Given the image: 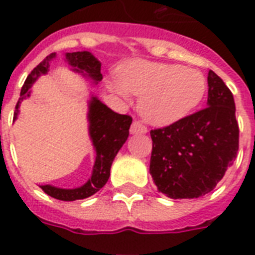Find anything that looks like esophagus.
<instances>
[{
    "label": "esophagus",
    "mask_w": 255,
    "mask_h": 255,
    "mask_svg": "<svg viewBox=\"0 0 255 255\" xmlns=\"http://www.w3.org/2000/svg\"><path fill=\"white\" fill-rule=\"evenodd\" d=\"M129 131H131L132 135H141V133H147L148 129L143 123H140L139 120H135V122L132 123Z\"/></svg>",
    "instance_id": "esophagus-1"
}]
</instances>
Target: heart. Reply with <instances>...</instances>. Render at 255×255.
<instances>
[{
    "instance_id": "b5f03b06",
    "label": "heart",
    "mask_w": 255,
    "mask_h": 255,
    "mask_svg": "<svg viewBox=\"0 0 255 255\" xmlns=\"http://www.w3.org/2000/svg\"><path fill=\"white\" fill-rule=\"evenodd\" d=\"M107 88L122 96H140V112L156 126H169L188 116L206 92V79L197 69L143 59L118 70V81Z\"/></svg>"
}]
</instances>
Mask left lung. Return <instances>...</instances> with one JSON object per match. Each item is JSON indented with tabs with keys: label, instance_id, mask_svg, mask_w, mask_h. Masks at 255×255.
<instances>
[{
	"label": "left lung",
	"instance_id": "1",
	"mask_svg": "<svg viewBox=\"0 0 255 255\" xmlns=\"http://www.w3.org/2000/svg\"><path fill=\"white\" fill-rule=\"evenodd\" d=\"M208 107L168 127L152 129L149 173L170 198L209 193L237 157L240 129L233 94L208 73Z\"/></svg>",
	"mask_w": 255,
	"mask_h": 255
}]
</instances>
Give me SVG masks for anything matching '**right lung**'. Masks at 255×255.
<instances>
[{
    "label": "right lung",
    "mask_w": 255,
    "mask_h": 255,
    "mask_svg": "<svg viewBox=\"0 0 255 255\" xmlns=\"http://www.w3.org/2000/svg\"><path fill=\"white\" fill-rule=\"evenodd\" d=\"M55 58V53L50 54L29 74L25 83L22 86L21 95L18 99L14 111V120L17 119L19 112V104L23 99L30 96V88L38 78L49 71L50 62ZM66 61L75 73L87 77L94 83H98L103 79L100 74V62L90 51H77V53H66ZM88 132L92 140V145L95 148L96 157L92 168L91 177L85 185L74 189H62L53 185H41L42 190L51 197L61 201H75L83 200L92 194H95L106 185L110 177L112 161L118 155V152L126 143L129 135L132 118L128 115H120L108 108L100 102L96 96H91L88 102Z\"/></svg>",
    "instance_id": "right-lung-1"
}]
</instances>
